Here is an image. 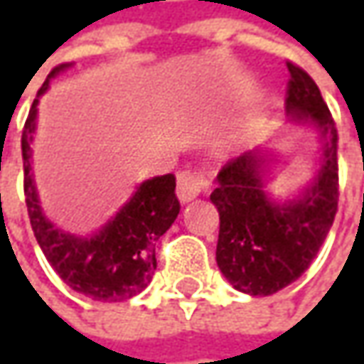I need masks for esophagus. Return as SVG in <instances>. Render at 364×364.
Returning a JSON list of instances; mask_svg holds the SVG:
<instances>
[{"label":"esophagus","instance_id":"esophagus-1","mask_svg":"<svg viewBox=\"0 0 364 364\" xmlns=\"http://www.w3.org/2000/svg\"><path fill=\"white\" fill-rule=\"evenodd\" d=\"M208 188H210V180L206 176L190 172V170L178 174V188H176V194H178V200L182 204L194 200L198 194L208 192Z\"/></svg>","mask_w":364,"mask_h":364}]
</instances>
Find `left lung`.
<instances>
[{"label":"left lung","mask_w":364,"mask_h":364,"mask_svg":"<svg viewBox=\"0 0 364 364\" xmlns=\"http://www.w3.org/2000/svg\"><path fill=\"white\" fill-rule=\"evenodd\" d=\"M287 70V123L312 129L320 144L312 178L291 196H275L267 186L275 154L261 144L229 161L210 194L220 218L218 269L249 296H272L296 282L318 255L338 206V135L332 115L308 73L291 63Z\"/></svg>","instance_id":"obj_1"}]
</instances>
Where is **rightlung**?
I'll list each match as a JSON object with an SVG mask.
<instances>
[{"mask_svg":"<svg viewBox=\"0 0 364 364\" xmlns=\"http://www.w3.org/2000/svg\"><path fill=\"white\" fill-rule=\"evenodd\" d=\"M73 64L56 66L50 73L21 135L23 156V192L36 241L54 272L75 291L97 301H123L144 291L156 272V243L172 227L180 213L176 198L174 174L156 176L137 184L129 200L121 206L101 229L91 235L58 229L44 213L32 168V144L38 127L40 97Z\"/></svg>","mask_w":364,"mask_h":364,"instance_id":"obj_1","label":"right lung"}]
</instances>
